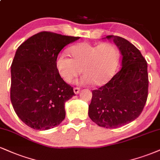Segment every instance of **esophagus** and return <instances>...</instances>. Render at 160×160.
Listing matches in <instances>:
<instances>
[{
	"instance_id": "34e87169",
	"label": "esophagus",
	"mask_w": 160,
	"mask_h": 160,
	"mask_svg": "<svg viewBox=\"0 0 160 160\" xmlns=\"http://www.w3.org/2000/svg\"><path fill=\"white\" fill-rule=\"evenodd\" d=\"M80 88H78V87L74 88V92L76 94V95H78L79 92H80Z\"/></svg>"
}]
</instances>
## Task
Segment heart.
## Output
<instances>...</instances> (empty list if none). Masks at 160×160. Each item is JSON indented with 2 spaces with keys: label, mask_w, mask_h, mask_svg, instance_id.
<instances>
[{
  "label": "heart",
  "mask_w": 160,
  "mask_h": 160,
  "mask_svg": "<svg viewBox=\"0 0 160 160\" xmlns=\"http://www.w3.org/2000/svg\"><path fill=\"white\" fill-rule=\"evenodd\" d=\"M72 58L66 53H60L56 59V67L61 78L70 82L81 73L83 75L80 83H92L102 86L109 82L118 67L119 53L112 43L92 44L82 42L70 49Z\"/></svg>",
  "instance_id": "1"
}]
</instances>
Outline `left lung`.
<instances>
[{"mask_svg":"<svg viewBox=\"0 0 160 160\" xmlns=\"http://www.w3.org/2000/svg\"><path fill=\"white\" fill-rule=\"evenodd\" d=\"M112 39L122 55V68L104 86L92 91L88 116L105 128H116L136 119L148 95V63L141 52L125 38Z\"/></svg>","mask_w":160,"mask_h":160,"instance_id":"8db88e82","label":"left lung"}]
</instances>
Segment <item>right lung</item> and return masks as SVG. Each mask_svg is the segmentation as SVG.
<instances>
[{
    "label": "right lung",
    "mask_w": 160,
    "mask_h": 160,
    "mask_svg": "<svg viewBox=\"0 0 160 160\" xmlns=\"http://www.w3.org/2000/svg\"><path fill=\"white\" fill-rule=\"evenodd\" d=\"M80 37L43 31L17 49L11 65L10 99L18 118L32 129L46 130L64 120L65 103L74 95L59 75L56 59Z\"/></svg>",
    "instance_id": "add662e5"
}]
</instances>
